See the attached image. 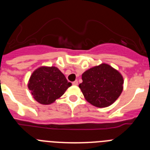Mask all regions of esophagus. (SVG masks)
Listing matches in <instances>:
<instances>
[{
    "label": "esophagus",
    "instance_id": "1",
    "mask_svg": "<svg viewBox=\"0 0 150 150\" xmlns=\"http://www.w3.org/2000/svg\"><path fill=\"white\" fill-rule=\"evenodd\" d=\"M72 84L74 85V86H77V85H78V81H77V80H75V81L73 82Z\"/></svg>",
    "mask_w": 150,
    "mask_h": 150
}]
</instances>
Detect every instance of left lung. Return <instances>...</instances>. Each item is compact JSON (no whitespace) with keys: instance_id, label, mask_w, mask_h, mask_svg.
Listing matches in <instances>:
<instances>
[{"instance_id":"obj_1","label":"left lung","mask_w":150,"mask_h":150,"mask_svg":"<svg viewBox=\"0 0 150 150\" xmlns=\"http://www.w3.org/2000/svg\"><path fill=\"white\" fill-rule=\"evenodd\" d=\"M83 83L79 85L85 98L97 107L110 106L121 95L123 77L120 72L107 64H101L85 71Z\"/></svg>"}]
</instances>
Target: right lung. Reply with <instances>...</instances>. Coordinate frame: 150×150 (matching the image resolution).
Here are the masks:
<instances>
[{
    "instance_id": "obj_1",
    "label": "right lung",
    "mask_w": 150,
    "mask_h": 150,
    "mask_svg": "<svg viewBox=\"0 0 150 150\" xmlns=\"http://www.w3.org/2000/svg\"><path fill=\"white\" fill-rule=\"evenodd\" d=\"M71 85L59 68L43 66L32 73L28 87L37 101L46 105L62 96Z\"/></svg>"
}]
</instances>
